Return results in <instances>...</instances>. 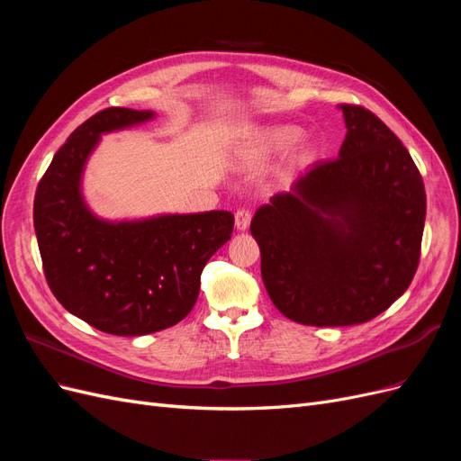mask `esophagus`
<instances>
[{
	"label": "esophagus",
	"mask_w": 461,
	"mask_h": 461,
	"mask_svg": "<svg viewBox=\"0 0 461 461\" xmlns=\"http://www.w3.org/2000/svg\"><path fill=\"white\" fill-rule=\"evenodd\" d=\"M249 221H252V212H249V209H239V212L234 213V227H236V230L244 232L249 227Z\"/></svg>",
	"instance_id": "esophagus-1"
}]
</instances>
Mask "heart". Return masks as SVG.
I'll list each match as a JSON object with an SVG mask.
<instances>
[{
    "mask_svg": "<svg viewBox=\"0 0 461 461\" xmlns=\"http://www.w3.org/2000/svg\"><path fill=\"white\" fill-rule=\"evenodd\" d=\"M300 136L296 124H249L239 131L236 138V159L242 163H256L273 158L275 153L286 149V169H302L313 161L317 144L308 136Z\"/></svg>",
    "mask_w": 461,
    "mask_h": 461,
    "instance_id": "heart-1",
    "label": "heart"
}]
</instances>
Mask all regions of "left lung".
<instances>
[{
  "mask_svg": "<svg viewBox=\"0 0 461 461\" xmlns=\"http://www.w3.org/2000/svg\"><path fill=\"white\" fill-rule=\"evenodd\" d=\"M339 109V158L313 163L249 225L276 310L313 327L359 325L388 310L417 271L425 227V186L410 151L371 111Z\"/></svg>",
  "mask_w": 461,
  "mask_h": 461,
  "instance_id": "obj_1",
  "label": "left lung"
}]
</instances>
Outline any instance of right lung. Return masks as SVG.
<instances>
[{
    "instance_id": "1",
    "label": "right lung",
    "mask_w": 461,
    "mask_h": 461,
    "mask_svg": "<svg viewBox=\"0 0 461 461\" xmlns=\"http://www.w3.org/2000/svg\"><path fill=\"white\" fill-rule=\"evenodd\" d=\"M156 119V111L109 107L82 122L55 153L34 198V230L53 296L67 312L117 337L169 329L200 294V275L230 240V212L95 215L82 192L102 136Z\"/></svg>"
}]
</instances>
